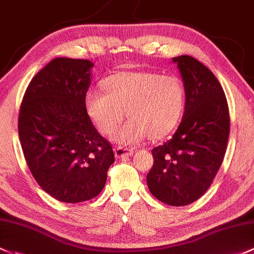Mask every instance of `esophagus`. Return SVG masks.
Segmentation results:
<instances>
[{"mask_svg": "<svg viewBox=\"0 0 254 254\" xmlns=\"http://www.w3.org/2000/svg\"><path fill=\"white\" fill-rule=\"evenodd\" d=\"M134 153L131 148L123 147V146H118V147L114 148V154H116L117 158H123V157H129Z\"/></svg>", "mask_w": 254, "mask_h": 254, "instance_id": "1", "label": "esophagus"}]
</instances>
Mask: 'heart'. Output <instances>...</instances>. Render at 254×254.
I'll use <instances>...</instances> for the list:
<instances>
[{"instance_id": "b5f03b06", "label": "heart", "mask_w": 254, "mask_h": 254, "mask_svg": "<svg viewBox=\"0 0 254 254\" xmlns=\"http://www.w3.org/2000/svg\"><path fill=\"white\" fill-rule=\"evenodd\" d=\"M106 92L90 90L85 96V109L98 131L109 135L124 118L113 140L134 145L152 137H163L176 127L185 108L184 82L175 75L154 71H122L103 80Z\"/></svg>"}]
</instances>
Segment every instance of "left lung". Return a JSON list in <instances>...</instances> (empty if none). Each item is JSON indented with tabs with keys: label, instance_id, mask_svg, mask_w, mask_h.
I'll return each instance as SVG.
<instances>
[{
	"label": "left lung",
	"instance_id": "left-lung-1",
	"mask_svg": "<svg viewBox=\"0 0 254 254\" xmlns=\"http://www.w3.org/2000/svg\"><path fill=\"white\" fill-rule=\"evenodd\" d=\"M173 62L184 80L185 112L173 137L152 149L147 185L157 199L180 207L212 185L225 156L230 114L220 82L204 64L186 55Z\"/></svg>",
	"mask_w": 254,
	"mask_h": 254
}]
</instances>
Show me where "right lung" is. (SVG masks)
Listing matches in <instances>:
<instances>
[{
	"label": "right lung",
	"instance_id": "add662e5",
	"mask_svg": "<svg viewBox=\"0 0 254 254\" xmlns=\"http://www.w3.org/2000/svg\"><path fill=\"white\" fill-rule=\"evenodd\" d=\"M93 64L55 58L34 76L21 101L18 132L36 183L65 203L89 201L105 188L112 145L85 109Z\"/></svg>",
	"mask_w": 254,
	"mask_h": 254
}]
</instances>
